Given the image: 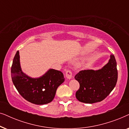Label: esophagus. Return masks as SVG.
I'll return each mask as SVG.
<instances>
[{
	"mask_svg": "<svg viewBox=\"0 0 129 129\" xmlns=\"http://www.w3.org/2000/svg\"><path fill=\"white\" fill-rule=\"evenodd\" d=\"M66 77L68 79H70L72 77V72L70 69H68L66 72Z\"/></svg>",
	"mask_w": 129,
	"mask_h": 129,
	"instance_id": "obj_1",
	"label": "esophagus"
}]
</instances>
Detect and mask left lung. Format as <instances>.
I'll list each match as a JSON object with an SVG mask.
<instances>
[{"label":"left lung","instance_id":"8db88e82","mask_svg":"<svg viewBox=\"0 0 129 129\" xmlns=\"http://www.w3.org/2000/svg\"><path fill=\"white\" fill-rule=\"evenodd\" d=\"M117 63L111 54L108 63L98 70H81L75 76L80 87L76 93L77 99L85 103L101 102L110 94L117 80Z\"/></svg>","mask_w":129,"mask_h":129}]
</instances>
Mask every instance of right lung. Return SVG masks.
I'll use <instances>...</instances> for the list:
<instances>
[{
    "instance_id": "obj_1",
    "label": "right lung",
    "mask_w": 129,
    "mask_h": 129,
    "mask_svg": "<svg viewBox=\"0 0 129 129\" xmlns=\"http://www.w3.org/2000/svg\"><path fill=\"white\" fill-rule=\"evenodd\" d=\"M19 59L17 51L11 68L12 82L19 94L27 101L35 105H45L52 102L57 87L64 81L62 72L50 69L39 78H31L22 72Z\"/></svg>"
}]
</instances>
